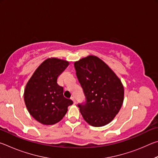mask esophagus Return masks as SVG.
I'll return each mask as SVG.
<instances>
[{
    "instance_id": "34e87169",
    "label": "esophagus",
    "mask_w": 158,
    "mask_h": 158,
    "mask_svg": "<svg viewBox=\"0 0 158 158\" xmlns=\"http://www.w3.org/2000/svg\"><path fill=\"white\" fill-rule=\"evenodd\" d=\"M71 100L73 101L74 104H76V98L74 97V96H73V97H72V98H71Z\"/></svg>"
}]
</instances>
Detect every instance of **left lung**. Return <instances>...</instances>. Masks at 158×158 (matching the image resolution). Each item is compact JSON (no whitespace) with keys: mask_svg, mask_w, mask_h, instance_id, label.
Masks as SVG:
<instances>
[{"mask_svg":"<svg viewBox=\"0 0 158 158\" xmlns=\"http://www.w3.org/2000/svg\"><path fill=\"white\" fill-rule=\"evenodd\" d=\"M76 74L85 97L78 106L83 118L93 127L110 123L121 108L124 88L114 72L95 56L74 63Z\"/></svg>","mask_w":158,"mask_h":158,"instance_id":"obj_1","label":"left lung"}]
</instances>
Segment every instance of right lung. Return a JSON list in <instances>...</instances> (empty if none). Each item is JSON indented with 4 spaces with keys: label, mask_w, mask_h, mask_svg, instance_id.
I'll use <instances>...</instances> for the list:
<instances>
[{
    "label": "right lung",
    "mask_w": 158,
    "mask_h": 158,
    "mask_svg": "<svg viewBox=\"0 0 158 158\" xmlns=\"http://www.w3.org/2000/svg\"><path fill=\"white\" fill-rule=\"evenodd\" d=\"M69 65L67 60L50 58L36 69L26 84L25 105L30 114L43 125H53L62 120L73 102L63 96L58 77Z\"/></svg>",
    "instance_id": "add662e5"
}]
</instances>
